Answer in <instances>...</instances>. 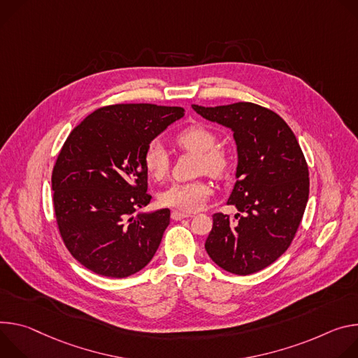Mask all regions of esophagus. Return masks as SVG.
Masks as SVG:
<instances>
[{
    "label": "esophagus",
    "instance_id": "obj_1",
    "mask_svg": "<svg viewBox=\"0 0 358 358\" xmlns=\"http://www.w3.org/2000/svg\"><path fill=\"white\" fill-rule=\"evenodd\" d=\"M171 216H172V219H173V220H182V219H185V217H192L193 215H192V213H185V212H179V210H173Z\"/></svg>",
    "mask_w": 358,
    "mask_h": 358
}]
</instances>
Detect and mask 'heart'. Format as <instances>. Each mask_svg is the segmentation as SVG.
<instances>
[{"label": "heart", "instance_id": "obj_1", "mask_svg": "<svg viewBox=\"0 0 358 358\" xmlns=\"http://www.w3.org/2000/svg\"><path fill=\"white\" fill-rule=\"evenodd\" d=\"M176 143L182 149L199 153L197 171L206 172L210 176L222 178L230 165L229 153L217 145V138L210 129L192 125L176 135ZM143 165L150 178L162 180L169 173V156L159 142L148 145L143 153ZM213 189L208 180L197 179L185 183H173L159 194V202L164 206L175 208L190 213L205 206Z\"/></svg>", "mask_w": 358, "mask_h": 358}]
</instances>
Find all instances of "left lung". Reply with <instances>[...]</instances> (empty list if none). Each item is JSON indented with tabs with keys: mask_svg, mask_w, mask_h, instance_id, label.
Segmentation results:
<instances>
[{
	"mask_svg": "<svg viewBox=\"0 0 358 358\" xmlns=\"http://www.w3.org/2000/svg\"><path fill=\"white\" fill-rule=\"evenodd\" d=\"M210 122L229 128L237 146L236 183L227 205L241 213H215L205 249L223 270L248 275L290 246L308 201V168L289 125L252 102L192 105Z\"/></svg>",
	"mask_w": 358,
	"mask_h": 358,
	"instance_id": "obj_1",
	"label": "left lung"
}]
</instances>
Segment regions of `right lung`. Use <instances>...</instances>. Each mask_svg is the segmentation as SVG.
I'll list each match as a JSON object with an SVG mask.
<instances>
[{
    "label": "right lung",
    "instance_id": "obj_1",
    "mask_svg": "<svg viewBox=\"0 0 358 358\" xmlns=\"http://www.w3.org/2000/svg\"><path fill=\"white\" fill-rule=\"evenodd\" d=\"M183 115L180 106L109 105L66 138L52 171L55 217L66 249L91 271L122 279L155 256L171 210L135 215L152 199L143 153Z\"/></svg>",
    "mask_w": 358,
    "mask_h": 358
}]
</instances>
